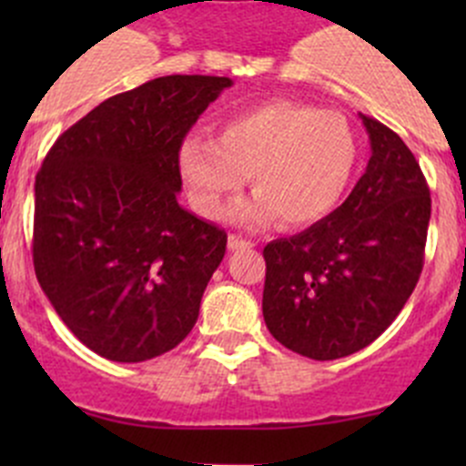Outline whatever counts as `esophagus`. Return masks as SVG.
Wrapping results in <instances>:
<instances>
[{
  "label": "esophagus",
  "mask_w": 466,
  "mask_h": 466,
  "mask_svg": "<svg viewBox=\"0 0 466 466\" xmlns=\"http://www.w3.org/2000/svg\"><path fill=\"white\" fill-rule=\"evenodd\" d=\"M228 248L229 250H250L252 248V243L250 241H246V238H241V237H237V234H229V238H228Z\"/></svg>",
  "instance_id": "obj_1"
}]
</instances>
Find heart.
<instances>
[{
  "label": "heart",
  "mask_w": 466,
  "mask_h": 466,
  "mask_svg": "<svg viewBox=\"0 0 466 466\" xmlns=\"http://www.w3.org/2000/svg\"><path fill=\"white\" fill-rule=\"evenodd\" d=\"M359 167V142L338 112L298 101H268L220 121L214 139L177 146V171L200 214L216 218L250 177L255 198L234 216L252 228L279 220L307 228L345 198Z\"/></svg>",
  "instance_id": "b5f03b06"
}]
</instances>
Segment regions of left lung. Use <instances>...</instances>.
<instances>
[{
	"instance_id": "obj_1",
	"label": "left lung",
	"mask_w": 466,
	"mask_h": 466,
	"mask_svg": "<svg viewBox=\"0 0 466 466\" xmlns=\"http://www.w3.org/2000/svg\"><path fill=\"white\" fill-rule=\"evenodd\" d=\"M372 157L327 218L263 248V320L313 360L374 342L408 302L424 266L431 191L403 139L360 115Z\"/></svg>"
}]
</instances>
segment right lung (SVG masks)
<instances>
[{"mask_svg": "<svg viewBox=\"0 0 466 466\" xmlns=\"http://www.w3.org/2000/svg\"><path fill=\"white\" fill-rule=\"evenodd\" d=\"M228 87V76L173 74L110 96L56 139L37 171V281L103 359L162 356L198 320L228 234L177 203V146Z\"/></svg>", "mask_w": 466, "mask_h": 466, "instance_id": "obj_1", "label": "right lung"}]
</instances>
